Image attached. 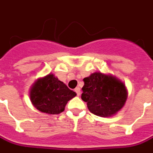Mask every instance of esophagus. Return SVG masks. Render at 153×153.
Returning <instances> with one entry per match:
<instances>
[{"label":"esophagus","instance_id":"1","mask_svg":"<svg viewBox=\"0 0 153 153\" xmlns=\"http://www.w3.org/2000/svg\"><path fill=\"white\" fill-rule=\"evenodd\" d=\"M74 91L76 93L77 96H80V94H81V89H80V88H78V87H77V88H76Z\"/></svg>","mask_w":153,"mask_h":153}]
</instances>
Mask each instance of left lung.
I'll list each match as a JSON object with an SVG mask.
<instances>
[{
  "mask_svg": "<svg viewBox=\"0 0 153 153\" xmlns=\"http://www.w3.org/2000/svg\"><path fill=\"white\" fill-rule=\"evenodd\" d=\"M83 81L82 99L95 115L112 117L125 106L128 92L125 83L116 76L96 71Z\"/></svg>",
  "mask_w": 153,
  "mask_h": 153,
  "instance_id": "1",
  "label": "left lung"
}]
</instances>
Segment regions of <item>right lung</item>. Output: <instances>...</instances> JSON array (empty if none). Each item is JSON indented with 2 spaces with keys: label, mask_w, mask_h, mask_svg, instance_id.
Returning <instances> with one entry per match:
<instances>
[{
  "label": "right lung",
  "mask_w": 153,
  "mask_h": 153,
  "mask_svg": "<svg viewBox=\"0 0 153 153\" xmlns=\"http://www.w3.org/2000/svg\"><path fill=\"white\" fill-rule=\"evenodd\" d=\"M76 96V93L52 73L37 79L29 92L33 105L40 112L48 114L63 112L68 101Z\"/></svg>",
  "instance_id": "obj_1"
}]
</instances>
